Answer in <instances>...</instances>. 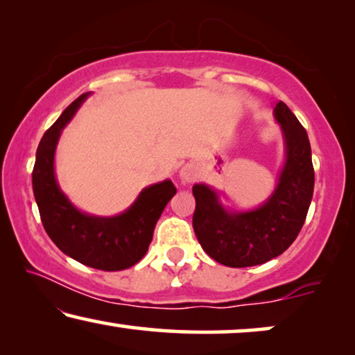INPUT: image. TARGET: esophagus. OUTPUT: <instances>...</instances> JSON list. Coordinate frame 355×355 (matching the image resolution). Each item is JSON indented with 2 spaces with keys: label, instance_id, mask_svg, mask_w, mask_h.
Instances as JSON below:
<instances>
[{
  "label": "esophagus",
  "instance_id": "34e87169",
  "mask_svg": "<svg viewBox=\"0 0 355 355\" xmlns=\"http://www.w3.org/2000/svg\"><path fill=\"white\" fill-rule=\"evenodd\" d=\"M198 178V169L196 164H186V166L181 168V171H179V179H181L182 184H189V182H193L196 179Z\"/></svg>",
  "mask_w": 355,
  "mask_h": 355
}]
</instances>
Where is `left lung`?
<instances>
[{
    "mask_svg": "<svg viewBox=\"0 0 355 355\" xmlns=\"http://www.w3.org/2000/svg\"><path fill=\"white\" fill-rule=\"evenodd\" d=\"M284 142L278 182L261 205L231 210L208 184L192 187L193 231L202 249L218 263L244 268L283 254L297 237L313 196L315 173L309 135L293 111L279 101L273 110Z\"/></svg>",
    "mask_w": 355,
    "mask_h": 355,
    "instance_id": "left-lung-1",
    "label": "left lung"
}]
</instances>
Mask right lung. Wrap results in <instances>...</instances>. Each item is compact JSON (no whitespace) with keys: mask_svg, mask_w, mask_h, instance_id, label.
<instances>
[{"mask_svg":"<svg viewBox=\"0 0 355 355\" xmlns=\"http://www.w3.org/2000/svg\"><path fill=\"white\" fill-rule=\"evenodd\" d=\"M92 92L80 95L62 111L38 144L32 187L46 234L58 249L82 265L103 271H121L142 260L164 207L176 193L169 179L140 191L128 210L114 216L82 211L61 191L55 155L62 129Z\"/></svg>","mask_w":355,"mask_h":355,"instance_id":"1","label":"right lung"}]
</instances>
